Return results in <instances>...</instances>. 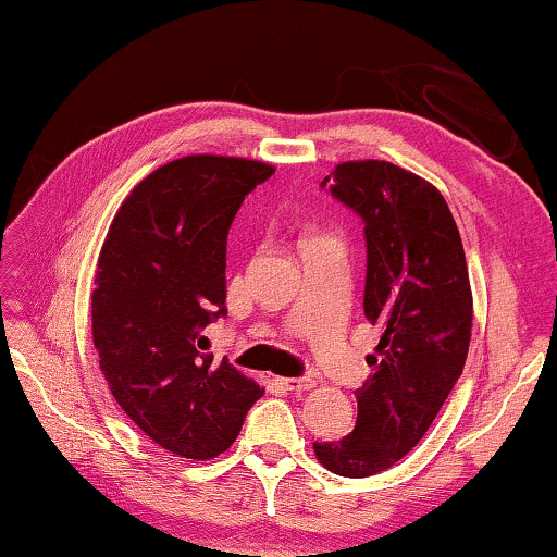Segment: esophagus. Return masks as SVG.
<instances>
[{
  "label": "esophagus",
  "mask_w": 557,
  "mask_h": 557,
  "mask_svg": "<svg viewBox=\"0 0 557 557\" xmlns=\"http://www.w3.org/2000/svg\"><path fill=\"white\" fill-rule=\"evenodd\" d=\"M278 383L292 393H307L314 387V380L311 377H278Z\"/></svg>",
  "instance_id": "1"
}]
</instances>
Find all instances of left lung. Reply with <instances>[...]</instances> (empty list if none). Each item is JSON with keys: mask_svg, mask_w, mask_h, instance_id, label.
<instances>
[{"mask_svg": "<svg viewBox=\"0 0 557 557\" xmlns=\"http://www.w3.org/2000/svg\"><path fill=\"white\" fill-rule=\"evenodd\" d=\"M324 185L364 220V317L383 334L355 391L352 433L314 444V454L334 474L362 479L391 469L431 429L467 362L474 299L459 227L431 182L357 159Z\"/></svg>", "mask_w": 557, "mask_h": 557, "instance_id": "left-lung-1", "label": "left lung"}]
</instances>
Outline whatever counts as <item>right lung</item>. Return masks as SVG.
Instances as JSON below:
<instances>
[{"mask_svg": "<svg viewBox=\"0 0 557 557\" xmlns=\"http://www.w3.org/2000/svg\"><path fill=\"white\" fill-rule=\"evenodd\" d=\"M273 174L256 159L189 154L136 185L106 233L90 299L98 364L141 433L205 461L238 436L263 387L202 355L225 314V246L235 212Z\"/></svg>", "mask_w": 557, "mask_h": 557, "instance_id": "obj_1", "label": "right lung"}]
</instances>
